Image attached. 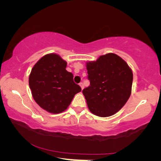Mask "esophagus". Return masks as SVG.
Returning a JSON list of instances; mask_svg holds the SVG:
<instances>
[{
	"instance_id": "34e87169",
	"label": "esophagus",
	"mask_w": 161,
	"mask_h": 161,
	"mask_svg": "<svg viewBox=\"0 0 161 161\" xmlns=\"http://www.w3.org/2000/svg\"><path fill=\"white\" fill-rule=\"evenodd\" d=\"M80 86H81V89H84V84H83V83H82V82H80Z\"/></svg>"
}]
</instances>
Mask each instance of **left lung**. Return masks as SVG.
Returning a JSON list of instances; mask_svg holds the SVG:
<instances>
[{
  "label": "left lung",
  "instance_id": "8db88e82",
  "mask_svg": "<svg viewBox=\"0 0 161 161\" xmlns=\"http://www.w3.org/2000/svg\"><path fill=\"white\" fill-rule=\"evenodd\" d=\"M90 86L82 93L89 111L108 117L124 107L131 94L133 72L121 57L114 53L101 55L86 62Z\"/></svg>",
  "mask_w": 161,
  "mask_h": 161
}]
</instances>
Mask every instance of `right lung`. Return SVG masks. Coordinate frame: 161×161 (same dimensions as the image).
<instances>
[{"mask_svg": "<svg viewBox=\"0 0 161 161\" xmlns=\"http://www.w3.org/2000/svg\"><path fill=\"white\" fill-rule=\"evenodd\" d=\"M67 62L56 53L47 54L37 62L29 75L32 96L42 109L51 114L63 112L81 87L66 70Z\"/></svg>", "mask_w": 161, "mask_h": 161, "instance_id": "right-lung-1", "label": "right lung"}]
</instances>
